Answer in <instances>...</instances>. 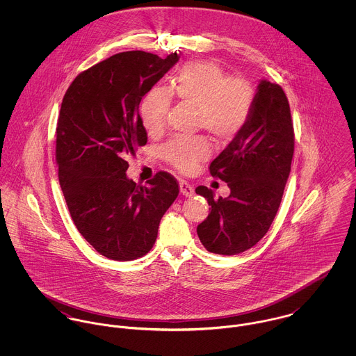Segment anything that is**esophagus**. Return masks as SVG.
I'll return each mask as SVG.
<instances>
[{
	"label": "esophagus",
	"mask_w": 356,
	"mask_h": 356,
	"mask_svg": "<svg viewBox=\"0 0 356 356\" xmlns=\"http://www.w3.org/2000/svg\"><path fill=\"white\" fill-rule=\"evenodd\" d=\"M179 189H181V193L184 196H186V197H191L195 193L193 186L189 182H186V181H179Z\"/></svg>",
	"instance_id": "34e87169"
}]
</instances>
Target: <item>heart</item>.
Returning a JSON list of instances; mask_svg holds the SVG:
<instances>
[{
  "label": "heart",
  "instance_id": "b5f03b06",
  "mask_svg": "<svg viewBox=\"0 0 356 356\" xmlns=\"http://www.w3.org/2000/svg\"><path fill=\"white\" fill-rule=\"evenodd\" d=\"M172 95L179 102L197 108V124L220 141H230L248 123L254 105L252 85L240 78H229L225 70L207 60L189 61L179 68L170 90L153 86L140 104V118L149 133L164 127ZM211 152L204 137L170 140L164 159L182 172L192 171Z\"/></svg>",
  "mask_w": 356,
  "mask_h": 356
}]
</instances>
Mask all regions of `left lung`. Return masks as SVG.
<instances>
[{"instance_id":"obj_1","label":"left lung","mask_w":356,"mask_h":356,"mask_svg":"<svg viewBox=\"0 0 356 356\" xmlns=\"http://www.w3.org/2000/svg\"><path fill=\"white\" fill-rule=\"evenodd\" d=\"M295 133L289 102L282 88L261 79L248 123L209 164V172L230 188L226 199H213L207 186L209 213L197 226L204 248L237 254L252 248L268 232L291 172Z\"/></svg>"}]
</instances>
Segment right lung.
<instances>
[{
	"label": "right lung",
	"mask_w": 356,
	"mask_h": 356,
	"mask_svg": "<svg viewBox=\"0 0 356 356\" xmlns=\"http://www.w3.org/2000/svg\"><path fill=\"white\" fill-rule=\"evenodd\" d=\"M179 60L143 51L113 54L67 89L56 129L58 182L70 215L99 254L119 261L152 250L164 212L179 193L160 171L148 186L129 179L127 157L147 144L138 106Z\"/></svg>",
	"instance_id": "obj_1"
}]
</instances>
